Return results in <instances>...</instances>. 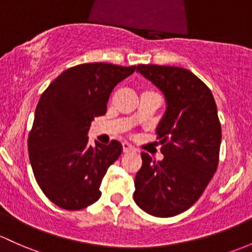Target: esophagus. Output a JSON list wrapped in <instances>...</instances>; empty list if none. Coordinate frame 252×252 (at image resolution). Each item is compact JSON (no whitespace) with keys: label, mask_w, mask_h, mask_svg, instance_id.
Instances as JSON below:
<instances>
[{"label":"esophagus","mask_w":252,"mask_h":252,"mask_svg":"<svg viewBox=\"0 0 252 252\" xmlns=\"http://www.w3.org/2000/svg\"><path fill=\"white\" fill-rule=\"evenodd\" d=\"M122 146H123V152H126V153L134 151V147L131 146L130 144H128V142H123V144H122Z\"/></svg>","instance_id":"obj_1"}]
</instances>
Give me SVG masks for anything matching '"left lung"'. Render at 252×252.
I'll return each mask as SVG.
<instances>
[{"instance_id": "8db88e82", "label": "left lung", "mask_w": 252, "mask_h": 252, "mask_svg": "<svg viewBox=\"0 0 252 252\" xmlns=\"http://www.w3.org/2000/svg\"><path fill=\"white\" fill-rule=\"evenodd\" d=\"M136 71L163 93L166 110L156 129L164 158L141 153L134 200L150 215L171 217L199 199L219 165L222 133L215 99L186 68L137 65Z\"/></svg>"}]
</instances>
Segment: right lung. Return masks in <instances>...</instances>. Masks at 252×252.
Listing matches in <instances>:
<instances>
[{
  "label": "right lung",
  "instance_id": "right-lung-1",
  "mask_svg": "<svg viewBox=\"0 0 252 252\" xmlns=\"http://www.w3.org/2000/svg\"><path fill=\"white\" fill-rule=\"evenodd\" d=\"M136 66L82 63L65 70L41 95L29 134L36 181L55 205L79 210L101 195L100 185L121 156V142L88 145L92 121L104 116L113 88Z\"/></svg>",
  "mask_w": 252,
  "mask_h": 252
}]
</instances>
